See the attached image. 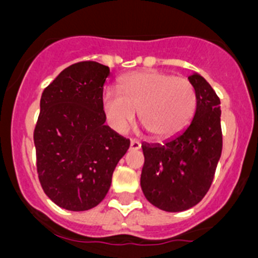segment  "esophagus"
<instances>
[{"mask_svg":"<svg viewBox=\"0 0 258 258\" xmlns=\"http://www.w3.org/2000/svg\"><path fill=\"white\" fill-rule=\"evenodd\" d=\"M141 149V142L138 140H132L131 141V150H140Z\"/></svg>","mask_w":258,"mask_h":258,"instance_id":"obj_1","label":"esophagus"}]
</instances>
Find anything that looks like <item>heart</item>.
Listing matches in <instances>:
<instances>
[{
    "label": "heart",
    "instance_id": "heart-1",
    "mask_svg": "<svg viewBox=\"0 0 258 258\" xmlns=\"http://www.w3.org/2000/svg\"><path fill=\"white\" fill-rule=\"evenodd\" d=\"M120 93L104 90L102 107L109 125L126 133L137 111L145 131L155 138H169L191 121L197 109V92L186 77L159 71L126 75L118 84Z\"/></svg>",
    "mask_w": 258,
    "mask_h": 258
}]
</instances>
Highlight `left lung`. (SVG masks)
Returning <instances> with one entry per match:
<instances>
[{
    "label": "left lung",
    "mask_w": 258,
    "mask_h": 258,
    "mask_svg": "<svg viewBox=\"0 0 258 258\" xmlns=\"http://www.w3.org/2000/svg\"><path fill=\"white\" fill-rule=\"evenodd\" d=\"M197 92L190 124L164 143H143L141 187L165 212L192 208L206 197L222 152L220 98L199 74L188 77Z\"/></svg>",
    "instance_id": "1"
}]
</instances>
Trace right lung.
Masks as SVG:
<instances>
[{
    "instance_id": "1",
    "label": "right lung",
    "mask_w": 258,
    "mask_h": 258,
    "mask_svg": "<svg viewBox=\"0 0 258 258\" xmlns=\"http://www.w3.org/2000/svg\"><path fill=\"white\" fill-rule=\"evenodd\" d=\"M107 66L79 61L63 70L41 95L33 133L42 190L67 211H88L108 192L112 173L131 141L104 125Z\"/></svg>"
}]
</instances>
